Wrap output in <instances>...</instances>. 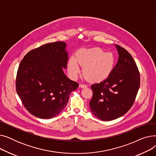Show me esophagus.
I'll return each mask as SVG.
<instances>
[{
  "instance_id": "1",
  "label": "esophagus",
  "mask_w": 156,
  "mask_h": 156,
  "mask_svg": "<svg viewBox=\"0 0 156 156\" xmlns=\"http://www.w3.org/2000/svg\"><path fill=\"white\" fill-rule=\"evenodd\" d=\"M80 87H81V88H86V87H87V86L86 85H85V84H82V83H81V84H80Z\"/></svg>"
}]
</instances>
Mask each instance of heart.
Here are the masks:
<instances>
[{
	"instance_id": "b5f03b06",
	"label": "heart",
	"mask_w": 156,
	"mask_h": 156,
	"mask_svg": "<svg viewBox=\"0 0 156 156\" xmlns=\"http://www.w3.org/2000/svg\"><path fill=\"white\" fill-rule=\"evenodd\" d=\"M116 64L115 57L111 52H106L101 48L81 49L75 57L68 62L70 75L76 76L80 72L79 65L83 66L84 76L94 81H100L107 78Z\"/></svg>"
}]
</instances>
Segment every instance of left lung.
Instances as JSON below:
<instances>
[{
	"label": "left lung",
	"mask_w": 156,
	"mask_h": 156,
	"mask_svg": "<svg viewBox=\"0 0 156 156\" xmlns=\"http://www.w3.org/2000/svg\"><path fill=\"white\" fill-rule=\"evenodd\" d=\"M116 47L119 58L113 71L105 80L91 87L90 110L102 121L114 120L127 112L140 85V73L132 56L124 48Z\"/></svg>",
	"instance_id": "1"
}]
</instances>
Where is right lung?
I'll return each mask as SVG.
<instances>
[{"mask_svg": "<svg viewBox=\"0 0 156 156\" xmlns=\"http://www.w3.org/2000/svg\"><path fill=\"white\" fill-rule=\"evenodd\" d=\"M66 47L63 42L43 45L27 53L19 66L16 92L24 108L37 118L57 116L79 86L63 72L68 59Z\"/></svg>", "mask_w": 156, "mask_h": 156, "instance_id": "1", "label": "right lung"}]
</instances>
